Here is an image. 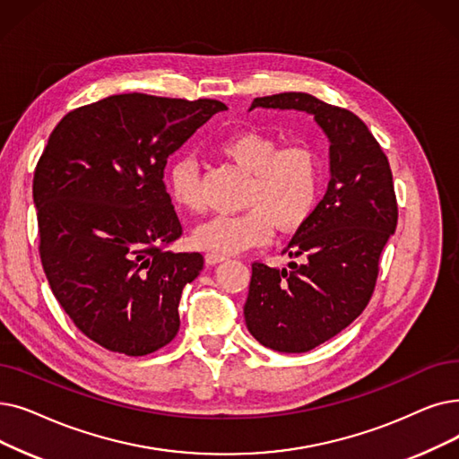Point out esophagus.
<instances>
[{
  "label": "esophagus",
  "mask_w": 459,
  "mask_h": 459,
  "mask_svg": "<svg viewBox=\"0 0 459 459\" xmlns=\"http://www.w3.org/2000/svg\"><path fill=\"white\" fill-rule=\"evenodd\" d=\"M223 261H227L225 255H217V253H208L206 255V263L208 264H217V263H223Z\"/></svg>",
  "instance_id": "obj_1"
}]
</instances>
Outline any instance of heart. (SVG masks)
<instances>
[{
	"label": "heart",
	"mask_w": 459,
	"mask_h": 459,
	"mask_svg": "<svg viewBox=\"0 0 459 459\" xmlns=\"http://www.w3.org/2000/svg\"><path fill=\"white\" fill-rule=\"evenodd\" d=\"M217 150L249 174L242 196V213L215 215L193 232V242L217 255H232L263 246L273 227L281 234L302 229L321 196L323 169L309 144L277 148L261 131H240L219 143ZM174 203L193 213L204 210L201 174L193 159L182 157L169 170Z\"/></svg>",
	"instance_id": "b5f03b06"
}]
</instances>
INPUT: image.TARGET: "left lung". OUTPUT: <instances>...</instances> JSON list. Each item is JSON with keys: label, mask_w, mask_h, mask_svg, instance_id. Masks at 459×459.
Listing matches in <instances>:
<instances>
[{"label": "left lung", "mask_w": 459, "mask_h": 459, "mask_svg": "<svg viewBox=\"0 0 459 459\" xmlns=\"http://www.w3.org/2000/svg\"><path fill=\"white\" fill-rule=\"evenodd\" d=\"M315 116L330 141V184L283 253L289 268L251 264L246 325L258 343L307 352L347 328L369 304L378 258L397 225L388 157L360 117L302 91L256 97L251 108Z\"/></svg>", "instance_id": "obj_1"}]
</instances>
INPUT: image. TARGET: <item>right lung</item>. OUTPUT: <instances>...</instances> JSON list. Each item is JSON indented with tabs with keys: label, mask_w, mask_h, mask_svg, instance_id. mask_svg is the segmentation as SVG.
Returning a JSON list of instances; mask_svg holds the SVG:
<instances>
[{
	"label": "right lung",
	"mask_w": 459,
	"mask_h": 459,
	"mask_svg": "<svg viewBox=\"0 0 459 459\" xmlns=\"http://www.w3.org/2000/svg\"><path fill=\"white\" fill-rule=\"evenodd\" d=\"M221 110L215 99L122 93L71 110L48 136L33 174L39 255L56 300L97 345L144 356L180 330L182 290L204 256L169 251L184 230L165 167Z\"/></svg>",
	"instance_id": "right-lung-1"
}]
</instances>
